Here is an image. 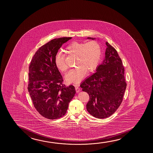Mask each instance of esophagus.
Masks as SVG:
<instances>
[{"label":"esophagus","mask_w":153,"mask_h":153,"mask_svg":"<svg viewBox=\"0 0 153 153\" xmlns=\"http://www.w3.org/2000/svg\"><path fill=\"white\" fill-rule=\"evenodd\" d=\"M74 86L75 87L76 91V92L78 93V92H79L80 88H79V87L77 85H74Z\"/></svg>","instance_id":"34e87169"}]
</instances>
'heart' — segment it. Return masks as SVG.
Returning a JSON list of instances; mask_svg holds the SVG:
<instances>
[{
	"label": "heart",
	"mask_w": 153,
	"mask_h": 153,
	"mask_svg": "<svg viewBox=\"0 0 153 153\" xmlns=\"http://www.w3.org/2000/svg\"><path fill=\"white\" fill-rule=\"evenodd\" d=\"M67 53L77 56L76 66L70 70L66 76V79L69 83L78 84L86 74L94 71L100 60L102 49L99 43L96 41L90 42H72L66 47ZM55 63L57 68L62 72L67 71L64 62V55L60 53L55 57Z\"/></svg>",
	"instance_id": "b5f03b06"
}]
</instances>
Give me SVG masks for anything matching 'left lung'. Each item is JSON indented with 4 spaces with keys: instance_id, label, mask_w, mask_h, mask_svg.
Segmentation results:
<instances>
[{
    "instance_id": "obj_1",
    "label": "left lung",
    "mask_w": 153,
    "mask_h": 153,
    "mask_svg": "<svg viewBox=\"0 0 153 153\" xmlns=\"http://www.w3.org/2000/svg\"><path fill=\"white\" fill-rule=\"evenodd\" d=\"M105 44L107 48L102 63L97 68L96 72L80 86L89 96L87 110L98 119L107 118L115 112L121 104L126 88L121 59L113 46L108 42Z\"/></svg>"
}]
</instances>
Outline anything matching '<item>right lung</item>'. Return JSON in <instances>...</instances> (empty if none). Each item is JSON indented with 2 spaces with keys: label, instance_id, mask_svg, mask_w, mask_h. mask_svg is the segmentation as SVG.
Wrapping results in <instances>:
<instances>
[{
  "label": "right lung",
  "instance_id": "1",
  "mask_svg": "<svg viewBox=\"0 0 153 153\" xmlns=\"http://www.w3.org/2000/svg\"><path fill=\"white\" fill-rule=\"evenodd\" d=\"M52 40L39 48L30 64L27 89L34 107L43 117L55 120L65 115L76 93L73 85L66 87L55 63L63 44L71 39Z\"/></svg>",
  "mask_w": 153,
  "mask_h": 153
}]
</instances>
